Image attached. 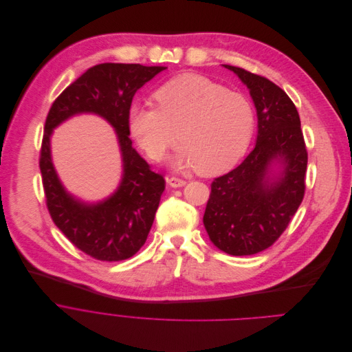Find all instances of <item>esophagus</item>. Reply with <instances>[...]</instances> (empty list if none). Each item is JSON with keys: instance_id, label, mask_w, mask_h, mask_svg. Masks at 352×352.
Here are the masks:
<instances>
[{"instance_id": "34e87169", "label": "esophagus", "mask_w": 352, "mask_h": 352, "mask_svg": "<svg viewBox=\"0 0 352 352\" xmlns=\"http://www.w3.org/2000/svg\"><path fill=\"white\" fill-rule=\"evenodd\" d=\"M168 184H169L170 187L177 188V187H183V186L186 184V180H183V179H180V177H175V176H172V177H169V179H168Z\"/></svg>"}]
</instances>
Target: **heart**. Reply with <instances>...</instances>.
Segmentation results:
<instances>
[{
	"instance_id": "heart-1",
	"label": "heart",
	"mask_w": 352,
	"mask_h": 352,
	"mask_svg": "<svg viewBox=\"0 0 352 352\" xmlns=\"http://www.w3.org/2000/svg\"><path fill=\"white\" fill-rule=\"evenodd\" d=\"M157 105L134 102L129 129L153 161H161L177 142L175 168L217 175L232 168L252 137L255 115L247 97L197 74L179 75L154 94Z\"/></svg>"
}]
</instances>
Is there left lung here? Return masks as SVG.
<instances>
[{
    "label": "left lung",
    "instance_id": "obj_1",
    "mask_svg": "<svg viewBox=\"0 0 352 352\" xmlns=\"http://www.w3.org/2000/svg\"><path fill=\"white\" fill-rule=\"evenodd\" d=\"M225 67L250 90L258 135L247 158L210 184L204 226L210 241L226 254L254 255L282 236L301 205L308 153L298 111L286 91L243 67ZM274 160L283 172L272 179L268 175Z\"/></svg>",
    "mask_w": 352,
    "mask_h": 352
}]
</instances>
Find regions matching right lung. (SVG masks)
<instances>
[{
    "label": "right lung",
    "instance_id": "obj_1",
    "mask_svg": "<svg viewBox=\"0 0 352 352\" xmlns=\"http://www.w3.org/2000/svg\"><path fill=\"white\" fill-rule=\"evenodd\" d=\"M164 69L140 63L96 65L56 97L47 115L38 164L48 212L65 237L94 259L116 262L133 256L151 230L165 179L131 147L127 115L135 91ZM82 111L97 113L116 127L124 160L118 190L105 201L90 206L65 192L49 148L52 129Z\"/></svg>",
    "mask_w": 352,
    "mask_h": 352
}]
</instances>
